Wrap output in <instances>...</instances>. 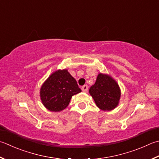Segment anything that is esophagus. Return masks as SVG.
Returning a JSON list of instances; mask_svg holds the SVG:
<instances>
[{
    "label": "esophagus",
    "instance_id": "34e87169",
    "mask_svg": "<svg viewBox=\"0 0 159 159\" xmlns=\"http://www.w3.org/2000/svg\"><path fill=\"white\" fill-rule=\"evenodd\" d=\"M82 91H83V92H84V93H87V92H88V90H89V89H88V86H87V85H84V86H82Z\"/></svg>",
    "mask_w": 159,
    "mask_h": 159
}]
</instances>
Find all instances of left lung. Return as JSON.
<instances>
[{
    "instance_id": "8db88e82",
    "label": "left lung",
    "mask_w": 159,
    "mask_h": 159,
    "mask_svg": "<svg viewBox=\"0 0 159 159\" xmlns=\"http://www.w3.org/2000/svg\"><path fill=\"white\" fill-rule=\"evenodd\" d=\"M98 108L102 111H111L118 105L121 92L118 83L110 75L99 73L95 83L89 89Z\"/></svg>"
}]
</instances>
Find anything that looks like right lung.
<instances>
[{
	"label": "right lung",
	"mask_w": 159,
	"mask_h": 159,
	"mask_svg": "<svg viewBox=\"0 0 159 159\" xmlns=\"http://www.w3.org/2000/svg\"><path fill=\"white\" fill-rule=\"evenodd\" d=\"M81 91L76 80L66 69L57 70L50 75L41 86L40 97L47 109L58 112L66 109L72 96Z\"/></svg>",
	"instance_id": "1"
}]
</instances>
